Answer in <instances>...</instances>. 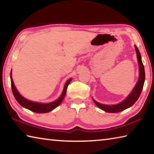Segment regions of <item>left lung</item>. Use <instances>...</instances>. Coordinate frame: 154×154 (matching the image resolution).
<instances>
[{"mask_svg": "<svg viewBox=\"0 0 154 154\" xmlns=\"http://www.w3.org/2000/svg\"><path fill=\"white\" fill-rule=\"evenodd\" d=\"M135 49H136L137 54V58H138V63H139V78L138 80V82L137 83L136 86L134 87V90L132 92L130 93V94L128 96L126 100H124L123 102L118 104V105H103L96 100H93L94 102L102 110L105 111L108 113H119V112L122 111L130 107L135 103V102L138 100L140 93L142 92L143 85H144V82L145 79V69L144 66L141 60V56L139 52V49L135 45Z\"/></svg>", "mask_w": 154, "mask_h": 154, "instance_id": "left-lung-1", "label": "left lung"}]
</instances>
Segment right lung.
Segmentation results:
<instances>
[{
  "label": "right lung",
  "mask_w": 154,
  "mask_h": 154,
  "mask_svg": "<svg viewBox=\"0 0 154 154\" xmlns=\"http://www.w3.org/2000/svg\"><path fill=\"white\" fill-rule=\"evenodd\" d=\"M10 76H11V84L12 92L14 94V97L15 99H16L17 103H19L21 106H22L23 107L29 109V110L37 113H48V112L52 111L53 109H54L55 108H56L57 106H59L60 104L62 103V101L63 100L65 95H66V88L71 81V79H70L67 81L66 84L64 85V90H63V92H62V95L58 99V100H56V101H54V102L50 103L41 104V103L31 102V101L27 100V99L24 98L23 96H21L15 87L14 81H13L12 77H11V73H10Z\"/></svg>",
  "instance_id": "add662e5"
}]
</instances>
